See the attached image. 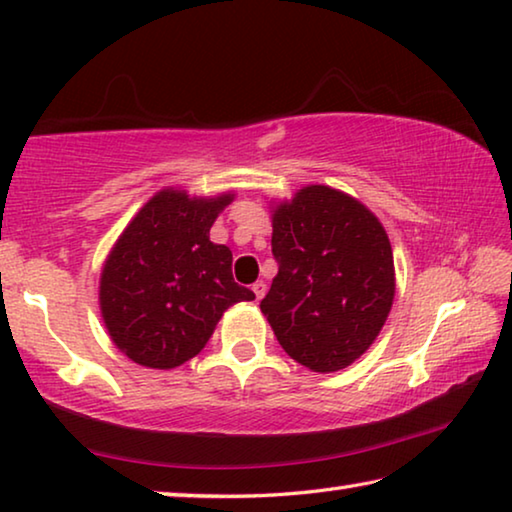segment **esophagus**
Instances as JSON below:
<instances>
[{"mask_svg":"<svg viewBox=\"0 0 512 512\" xmlns=\"http://www.w3.org/2000/svg\"><path fill=\"white\" fill-rule=\"evenodd\" d=\"M265 283L263 281H256L254 286H251V290H254V295H256V300H263V295H265Z\"/></svg>","mask_w":512,"mask_h":512,"instance_id":"esophagus-1","label":"esophagus"}]
</instances>
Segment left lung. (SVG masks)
<instances>
[{
    "label": "left lung",
    "instance_id": "left-lung-1",
    "mask_svg": "<svg viewBox=\"0 0 512 512\" xmlns=\"http://www.w3.org/2000/svg\"><path fill=\"white\" fill-rule=\"evenodd\" d=\"M279 263L261 311L290 359L313 373L343 371L389 318L396 267L373 210L329 185L270 201Z\"/></svg>",
    "mask_w": 512,
    "mask_h": 512
}]
</instances>
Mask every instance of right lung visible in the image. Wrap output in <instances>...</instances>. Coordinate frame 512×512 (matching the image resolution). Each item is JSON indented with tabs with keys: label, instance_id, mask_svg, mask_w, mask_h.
Returning <instances> with one entry per match:
<instances>
[{
	"label": "right lung",
	"instance_id": "add662e5",
	"mask_svg": "<svg viewBox=\"0 0 512 512\" xmlns=\"http://www.w3.org/2000/svg\"><path fill=\"white\" fill-rule=\"evenodd\" d=\"M235 192H155L109 249L98 283L112 343L144 368L171 371L199 355L219 318L256 295L233 281V254L210 229Z\"/></svg>",
	"mask_w": 512,
	"mask_h": 512
}]
</instances>
